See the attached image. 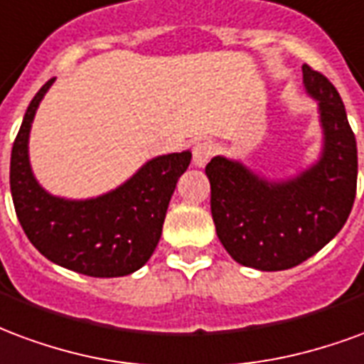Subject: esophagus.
<instances>
[{
	"label": "esophagus",
	"mask_w": 364,
	"mask_h": 364,
	"mask_svg": "<svg viewBox=\"0 0 364 364\" xmlns=\"http://www.w3.org/2000/svg\"><path fill=\"white\" fill-rule=\"evenodd\" d=\"M215 155V145L211 141H200L193 147V164L196 166H203L209 159Z\"/></svg>",
	"instance_id": "1"
}]
</instances>
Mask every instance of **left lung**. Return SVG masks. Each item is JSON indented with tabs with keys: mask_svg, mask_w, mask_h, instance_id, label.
<instances>
[{
	"mask_svg": "<svg viewBox=\"0 0 364 364\" xmlns=\"http://www.w3.org/2000/svg\"><path fill=\"white\" fill-rule=\"evenodd\" d=\"M302 83L318 100L323 132L322 155L310 168L269 182L225 156L205 166L217 237L235 262L262 272L289 269L322 250L357 193V141L338 89L306 63Z\"/></svg>",
	"mask_w": 364,
	"mask_h": 364,
	"instance_id": "1",
	"label": "left lung"
}]
</instances>
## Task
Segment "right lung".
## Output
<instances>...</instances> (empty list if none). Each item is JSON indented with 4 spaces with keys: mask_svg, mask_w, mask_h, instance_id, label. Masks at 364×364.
<instances>
[{
    "mask_svg": "<svg viewBox=\"0 0 364 364\" xmlns=\"http://www.w3.org/2000/svg\"><path fill=\"white\" fill-rule=\"evenodd\" d=\"M54 79L34 95L11 151V196L28 240L44 258L89 277H122L153 256L176 182L192 161L190 151L155 156L112 192L92 200L48 193L28 163L34 114Z\"/></svg>",
    "mask_w": 364,
    "mask_h": 364,
    "instance_id": "add662e5",
    "label": "right lung"
}]
</instances>
